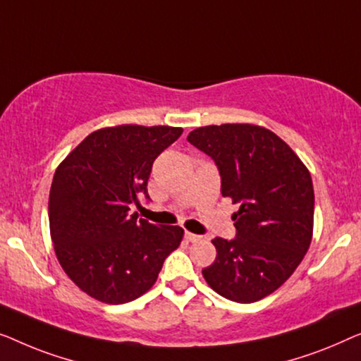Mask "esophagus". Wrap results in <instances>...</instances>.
<instances>
[{
    "mask_svg": "<svg viewBox=\"0 0 361 361\" xmlns=\"http://www.w3.org/2000/svg\"><path fill=\"white\" fill-rule=\"evenodd\" d=\"M185 238L188 242H200L201 240V235H196V233L192 232H186L185 233Z\"/></svg>",
    "mask_w": 361,
    "mask_h": 361,
    "instance_id": "1",
    "label": "esophagus"
}]
</instances>
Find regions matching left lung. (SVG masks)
Instances as JSON below:
<instances>
[{
	"label": "left lung",
	"mask_w": 361,
	"mask_h": 361,
	"mask_svg": "<svg viewBox=\"0 0 361 361\" xmlns=\"http://www.w3.org/2000/svg\"><path fill=\"white\" fill-rule=\"evenodd\" d=\"M188 140L216 161L222 196L240 204L232 216L237 237L212 240L217 255L202 276L231 301H260L293 275L311 245V173L286 142L262 126H204Z\"/></svg>",
	"instance_id": "left-lung-1"
}]
</instances>
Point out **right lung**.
Here are the masks:
<instances>
[{"instance_id":"obj_1","label":"right lung","mask_w":361,"mask_h":361,"mask_svg":"<svg viewBox=\"0 0 361 361\" xmlns=\"http://www.w3.org/2000/svg\"><path fill=\"white\" fill-rule=\"evenodd\" d=\"M171 126L123 124L98 129L62 160L49 195L57 260L81 291L124 304L154 286L185 231L130 214L147 196L154 160L181 135Z\"/></svg>"}]
</instances>
